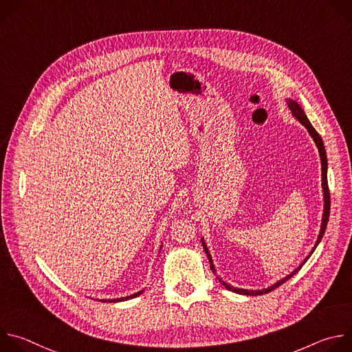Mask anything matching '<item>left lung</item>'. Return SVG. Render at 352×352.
Segmentation results:
<instances>
[{"label": "left lung", "mask_w": 352, "mask_h": 352, "mask_svg": "<svg viewBox=\"0 0 352 352\" xmlns=\"http://www.w3.org/2000/svg\"><path fill=\"white\" fill-rule=\"evenodd\" d=\"M287 103H288V107H289V110H291L292 116H294V117H295L300 124H302L307 129H308L309 135L314 138V140H315V143H316V146H318V150H319L320 160H322V188H323V195H324V210H323V219H322L320 232H319V236H318V241H316V243H315L314 249L311 250V254H309V256H311V255L314 254V250L316 249V246L319 245L320 239L323 238V234H324L326 227H327L329 216H330V192H329V185H327V156H326L324 144H323V140H322L320 135H319V133L316 132V129L312 126V124L309 122V120H308V117L305 116L304 110L300 109V106H299L296 102H294V100H288ZM202 245H204V248H205V252H206L208 259H209V262H210V269H212V270H213V273L216 274V269H214V265H213L212 255L209 254V249H208V246H206V243H205L204 238H202ZM309 256H308L307 259H304V262L300 263V265H299V267H296L291 274H288L287 277L281 278L280 281H277V283H276V284H273L272 287H267V288H263V289H243V288H235V287H232V285H230V284L224 283L220 277H217V278H219V281H220V283H221L227 289H230V291H232V292L242 294V295H263V294H267V292H270V291L276 289L277 287H280L281 284H284L287 280H289V278H291L296 272H299V269L302 267V265H305V262L309 259Z\"/></svg>", "instance_id": "obj_1"}]
</instances>
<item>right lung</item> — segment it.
<instances>
[{"label": "right lung", "mask_w": 352, "mask_h": 352, "mask_svg": "<svg viewBox=\"0 0 352 352\" xmlns=\"http://www.w3.org/2000/svg\"><path fill=\"white\" fill-rule=\"evenodd\" d=\"M143 292V289H140V291H138L136 294H132V295H129V296H124V298H117V299H109V302H118V300H126V299H131V298H135V296H138V295H140ZM107 299H102V302H106Z\"/></svg>", "instance_id": "add662e5"}]
</instances>
